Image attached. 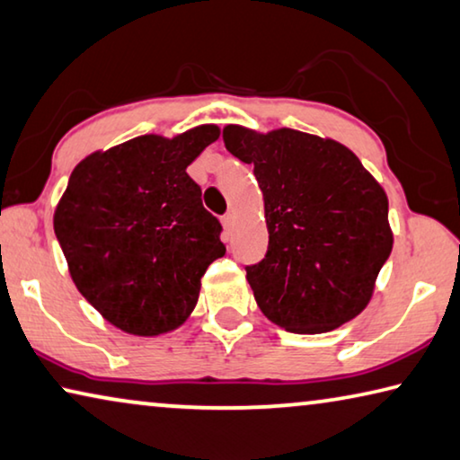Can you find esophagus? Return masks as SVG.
<instances>
[{
    "mask_svg": "<svg viewBox=\"0 0 460 460\" xmlns=\"http://www.w3.org/2000/svg\"><path fill=\"white\" fill-rule=\"evenodd\" d=\"M221 223H223V227H225V231H227V233H231V231H233V227H235V215H231V213H227V215H225V217L221 218Z\"/></svg>",
    "mask_w": 460,
    "mask_h": 460,
    "instance_id": "34e87169",
    "label": "esophagus"
}]
</instances>
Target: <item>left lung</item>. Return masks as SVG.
Masks as SVG:
<instances>
[{"mask_svg": "<svg viewBox=\"0 0 460 460\" xmlns=\"http://www.w3.org/2000/svg\"><path fill=\"white\" fill-rule=\"evenodd\" d=\"M223 141L264 194L268 253L245 268L261 313L293 333L358 317L393 250L385 188L330 137L227 125Z\"/></svg>", "mask_w": 460, "mask_h": 460, "instance_id": "obj_1", "label": "left lung"}]
</instances>
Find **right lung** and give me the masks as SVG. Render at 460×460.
I'll list each match as a JSON object with an SVG mask.
<instances>
[{"mask_svg":"<svg viewBox=\"0 0 460 460\" xmlns=\"http://www.w3.org/2000/svg\"><path fill=\"white\" fill-rule=\"evenodd\" d=\"M221 128L141 135L93 151L71 172L53 215L69 276L120 332L155 338L186 322L200 279L225 256L221 223L186 167Z\"/></svg>","mask_w":460,"mask_h":460,"instance_id":"obj_1","label":"right lung"}]
</instances>
